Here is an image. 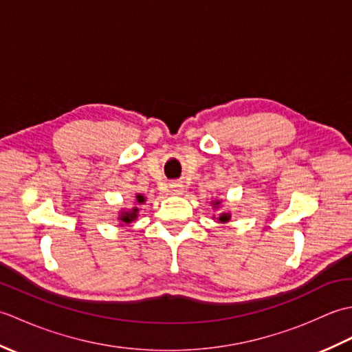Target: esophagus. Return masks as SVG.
Masks as SVG:
<instances>
[{"label":"esophagus","instance_id":"34e87169","mask_svg":"<svg viewBox=\"0 0 352 352\" xmlns=\"http://www.w3.org/2000/svg\"><path fill=\"white\" fill-rule=\"evenodd\" d=\"M184 193V186L182 183H170L169 184V195L180 197Z\"/></svg>","mask_w":352,"mask_h":352}]
</instances>
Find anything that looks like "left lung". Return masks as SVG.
I'll use <instances>...</instances> for the list:
<instances>
[{"instance_id": "8db88e82", "label": "left lung", "mask_w": 352, "mask_h": 352, "mask_svg": "<svg viewBox=\"0 0 352 352\" xmlns=\"http://www.w3.org/2000/svg\"><path fill=\"white\" fill-rule=\"evenodd\" d=\"M221 203H222V201H219V199L210 201V204L213 206V208H219ZM213 219H216V221L221 222V223H226V222H228L231 219V213L230 212H222L219 216H213Z\"/></svg>"}]
</instances>
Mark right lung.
I'll use <instances>...</instances> for the list:
<instances>
[{
    "mask_svg": "<svg viewBox=\"0 0 352 352\" xmlns=\"http://www.w3.org/2000/svg\"><path fill=\"white\" fill-rule=\"evenodd\" d=\"M146 201V197L142 195V193H136V197H134V207L131 208H121V210L118 212L116 216V221L119 222V227H124L126 223H131L138 219V213H139V207L140 204H144Z\"/></svg>",
    "mask_w": 352,
    "mask_h": 352,
    "instance_id": "right-lung-1",
    "label": "right lung"
}]
</instances>
